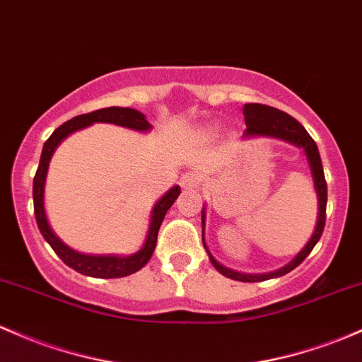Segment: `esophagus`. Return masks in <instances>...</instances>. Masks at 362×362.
I'll return each instance as SVG.
<instances>
[{
    "mask_svg": "<svg viewBox=\"0 0 362 362\" xmlns=\"http://www.w3.org/2000/svg\"><path fill=\"white\" fill-rule=\"evenodd\" d=\"M180 184H182V187H184V189H192V187H196V185L199 184V173H196V172L185 173L184 177H182Z\"/></svg>",
    "mask_w": 362,
    "mask_h": 362,
    "instance_id": "1",
    "label": "esophagus"
}]
</instances>
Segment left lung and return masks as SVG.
Listing matches in <instances>:
<instances>
[{"label": "left lung", "mask_w": 362, "mask_h": 362, "mask_svg": "<svg viewBox=\"0 0 362 362\" xmlns=\"http://www.w3.org/2000/svg\"><path fill=\"white\" fill-rule=\"evenodd\" d=\"M242 111H244L245 125H247V129H245L244 132V139L273 137V139H280V141L288 142V144L292 146H297V148L304 151L309 170H311L313 184H315L316 197H317L316 226L315 230H313L311 239L305 242L304 247L300 249V251L297 252L287 264L269 273H242V272H235V269L226 268V266L218 263V261L213 257V254L209 252L208 245H206V240H204L206 206H202V211H201L202 244H204V249L206 252H208L209 261H211L214 268H216L221 275L232 278V280H237V281H249V284H252V281H264V280H269V278H278V276L287 275V273H291L293 268H297V266L303 263L305 257L309 256V252H311L313 247L317 244V240H320L321 233H323V228H325V213H327V182H325L323 165H321L320 151H317L316 142L313 141V137L309 136L308 130H305L304 127L296 120V118L291 117L288 113H285V111L272 108V106H266V105H257V103H247V105H244Z\"/></svg>", "instance_id": "8db88e82"}]
</instances>
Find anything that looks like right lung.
I'll list each match as a JSON object with an SVG mask.
<instances>
[{
    "label": "right lung",
    "instance_id": "right-lung-1",
    "mask_svg": "<svg viewBox=\"0 0 362 362\" xmlns=\"http://www.w3.org/2000/svg\"><path fill=\"white\" fill-rule=\"evenodd\" d=\"M93 123H113V125L125 127V129L137 130V132H149L153 125L146 120V115L134 108H120V106H111V108L96 110L93 113L78 115L71 120L65 122L59 125L49 139L42 146L41 160H39V168L34 177V213L35 221H37L39 230H41L42 237L47 244L53 247V251L58 254L59 259L66 266H70L75 272L82 273V275L94 276V278H122L129 276L132 273L139 272L153 256L154 247H156L158 232L163 223L166 211L172 208V204L180 196V185H173L165 196H161L156 201V204L151 209V220L148 235H146L144 244L137 252L130 254V256H117V254H84L71 249L66 245L51 228L49 221H47V214L45 208V189H46V177L47 168H49V161L53 158L54 151L70 134L77 132V130L86 129V127L93 125Z\"/></svg>",
    "mask_w": 362,
    "mask_h": 362
}]
</instances>
